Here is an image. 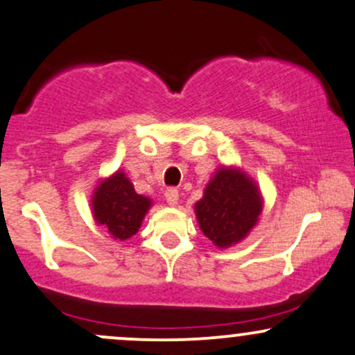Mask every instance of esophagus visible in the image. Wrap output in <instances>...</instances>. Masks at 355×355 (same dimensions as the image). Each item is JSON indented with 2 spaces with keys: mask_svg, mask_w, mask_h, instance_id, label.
I'll return each mask as SVG.
<instances>
[{
  "mask_svg": "<svg viewBox=\"0 0 355 355\" xmlns=\"http://www.w3.org/2000/svg\"><path fill=\"white\" fill-rule=\"evenodd\" d=\"M165 200L168 205H177L178 204V190L168 189L165 192Z\"/></svg>",
  "mask_w": 355,
  "mask_h": 355,
  "instance_id": "34e87169",
  "label": "esophagus"
}]
</instances>
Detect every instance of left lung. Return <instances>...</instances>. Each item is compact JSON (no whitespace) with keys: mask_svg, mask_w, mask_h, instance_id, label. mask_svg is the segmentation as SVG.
<instances>
[{"mask_svg":"<svg viewBox=\"0 0 355 355\" xmlns=\"http://www.w3.org/2000/svg\"><path fill=\"white\" fill-rule=\"evenodd\" d=\"M263 210V197L244 171L220 166L196 204L200 231L217 248H229L249 234Z\"/></svg>","mask_w":355,"mask_h":355,"instance_id":"8db88e82","label":"left lung"}]
</instances>
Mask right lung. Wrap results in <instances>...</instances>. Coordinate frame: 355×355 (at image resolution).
<instances>
[{
	"instance_id": "right-lung-1",
	"label": "right lung",
	"mask_w": 355,
	"mask_h": 355,
	"mask_svg": "<svg viewBox=\"0 0 355 355\" xmlns=\"http://www.w3.org/2000/svg\"><path fill=\"white\" fill-rule=\"evenodd\" d=\"M151 200L135 192V187L124 171L101 182L92 193V216L112 239L126 241L138 232Z\"/></svg>"
}]
</instances>
